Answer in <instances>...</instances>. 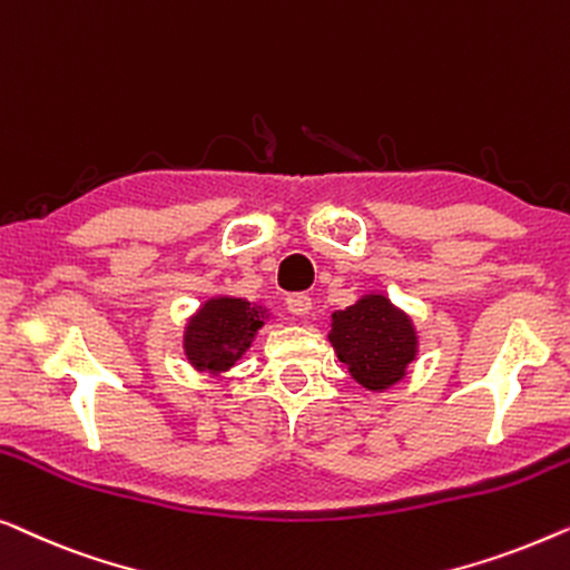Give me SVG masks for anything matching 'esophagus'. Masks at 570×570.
<instances>
[{
	"label": "esophagus",
	"instance_id": "34e87169",
	"mask_svg": "<svg viewBox=\"0 0 570 570\" xmlns=\"http://www.w3.org/2000/svg\"><path fill=\"white\" fill-rule=\"evenodd\" d=\"M286 309L292 312V315H296V317L309 315V309H312V296H307V294H288V296H286Z\"/></svg>",
	"mask_w": 570,
	"mask_h": 570
}]
</instances>
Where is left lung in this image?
I'll list each match as a JSON object with an SVG mask.
<instances>
[{"instance_id":"left-lung-1","label":"left lung","mask_w":570,"mask_h":570,"mask_svg":"<svg viewBox=\"0 0 570 570\" xmlns=\"http://www.w3.org/2000/svg\"><path fill=\"white\" fill-rule=\"evenodd\" d=\"M331 343L354 380L368 390L395 384L415 356L411 320L380 294L335 312Z\"/></svg>"}]
</instances>
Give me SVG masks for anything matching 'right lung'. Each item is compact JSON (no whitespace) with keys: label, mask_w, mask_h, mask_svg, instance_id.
<instances>
[{"label":"right lung","mask_w":570,"mask_h":570,"mask_svg":"<svg viewBox=\"0 0 570 570\" xmlns=\"http://www.w3.org/2000/svg\"><path fill=\"white\" fill-rule=\"evenodd\" d=\"M261 325V309L250 307V302L229 296L208 299L186 331L190 364L204 372H224L250 348Z\"/></svg>","instance_id":"obj_1"}]
</instances>
